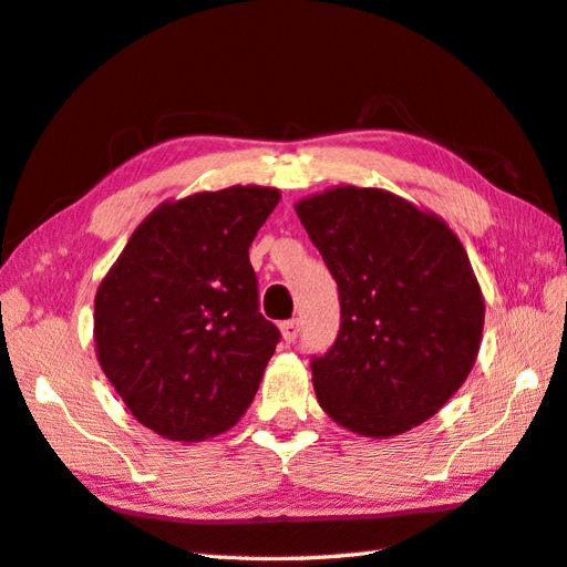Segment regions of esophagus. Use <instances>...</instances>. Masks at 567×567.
<instances>
[{
	"label": "esophagus",
	"mask_w": 567,
	"mask_h": 567,
	"mask_svg": "<svg viewBox=\"0 0 567 567\" xmlns=\"http://www.w3.org/2000/svg\"><path fill=\"white\" fill-rule=\"evenodd\" d=\"M280 331H282V339L287 343H292L297 336H299V321H285V323H280Z\"/></svg>",
	"instance_id": "34e87169"
}]
</instances>
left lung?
<instances>
[{
    "mask_svg": "<svg viewBox=\"0 0 567 567\" xmlns=\"http://www.w3.org/2000/svg\"><path fill=\"white\" fill-rule=\"evenodd\" d=\"M331 270L341 331L311 360L323 412L365 439L424 424L463 388L485 299L441 216L380 187L339 185L295 204Z\"/></svg>",
    "mask_w": 567,
    "mask_h": 567,
    "instance_id": "obj_1",
    "label": "left lung"
}]
</instances>
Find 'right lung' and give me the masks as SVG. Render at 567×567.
Masks as SVG:
<instances>
[{
  "instance_id": "add662e5",
  "label": "right lung",
  "mask_w": 567,
  "mask_h": 567,
  "mask_svg": "<svg viewBox=\"0 0 567 567\" xmlns=\"http://www.w3.org/2000/svg\"><path fill=\"white\" fill-rule=\"evenodd\" d=\"M280 189L234 185L155 207L94 295V351L138 424L197 443L238 424L280 331L248 248Z\"/></svg>"
}]
</instances>
